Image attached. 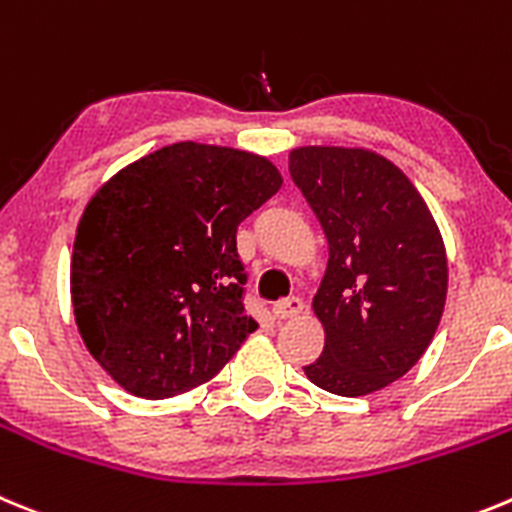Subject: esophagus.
<instances>
[{"mask_svg": "<svg viewBox=\"0 0 512 512\" xmlns=\"http://www.w3.org/2000/svg\"><path fill=\"white\" fill-rule=\"evenodd\" d=\"M301 311H303V301L298 296H288L273 306V313L278 316V319H293V316H298Z\"/></svg>", "mask_w": 512, "mask_h": 512, "instance_id": "1", "label": "esophagus"}]
</instances>
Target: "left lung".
<instances>
[{
    "instance_id": "left-lung-1",
    "label": "left lung",
    "mask_w": 512,
    "mask_h": 512,
    "mask_svg": "<svg viewBox=\"0 0 512 512\" xmlns=\"http://www.w3.org/2000/svg\"><path fill=\"white\" fill-rule=\"evenodd\" d=\"M288 170L329 239L313 298L326 344L303 372L344 398L375 393L436 334L449 280L439 227L403 170L370 150L298 147Z\"/></svg>"
}]
</instances>
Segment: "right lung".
Returning a JSON list of instances; mask_svg holds the SVG:
<instances>
[{
	"mask_svg": "<svg viewBox=\"0 0 512 512\" xmlns=\"http://www.w3.org/2000/svg\"><path fill=\"white\" fill-rule=\"evenodd\" d=\"M232 147L176 142L119 170L73 242V313L86 347L137 398L211 380L257 329L237 227L280 188Z\"/></svg>",
	"mask_w": 512,
	"mask_h": 512,
	"instance_id": "add662e5",
	"label": "right lung"
}]
</instances>
